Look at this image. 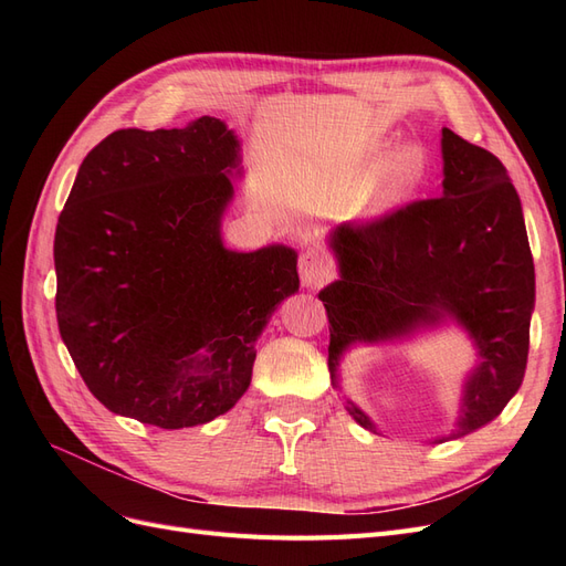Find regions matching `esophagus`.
Listing matches in <instances>:
<instances>
[{"label": "esophagus", "mask_w": 566, "mask_h": 566, "mask_svg": "<svg viewBox=\"0 0 566 566\" xmlns=\"http://www.w3.org/2000/svg\"><path fill=\"white\" fill-rule=\"evenodd\" d=\"M297 271H300V281L306 287H318L323 283H328L333 276V266L328 262V256L318 250H304L297 260Z\"/></svg>", "instance_id": "esophagus-1"}]
</instances>
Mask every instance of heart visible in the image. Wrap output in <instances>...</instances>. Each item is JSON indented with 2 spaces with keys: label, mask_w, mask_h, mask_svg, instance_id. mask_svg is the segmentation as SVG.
<instances>
[{
  "label": "heart",
  "mask_w": 566,
  "mask_h": 566,
  "mask_svg": "<svg viewBox=\"0 0 566 566\" xmlns=\"http://www.w3.org/2000/svg\"><path fill=\"white\" fill-rule=\"evenodd\" d=\"M427 175V156L418 146H406L378 169L368 188L358 212H382L391 205L408 198L422 184Z\"/></svg>",
  "instance_id": "heart-1"
}]
</instances>
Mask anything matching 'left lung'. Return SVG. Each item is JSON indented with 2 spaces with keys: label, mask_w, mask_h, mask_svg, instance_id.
I'll return each instance as SVG.
<instances>
[{
  "label": "left lung",
  "mask_w": 566,
  "mask_h": 566,
  "mask_svg": "<svg viewBox=\"0 0 566 566\" xmlns=\"http://www.w3.org/2000/svg\"><path fill=\"white\" fill-rule=\"evenodd\" d=\"M441 134L443 196L337 227L331 245L342 279L318 297L331 323L333 380L352 342L399 337L443 316L465 325L479 366L465 385L458 430L447 437L455 439L491 422L524 380L536 276L505 165L447 127ZM347 408L373 430L366 413Z\"/></svg>",
  "instance_id": "obj_1"
}]
</instances>
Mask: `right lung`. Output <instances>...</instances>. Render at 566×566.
Returning a JSON list of instances; mask_svg holds the SVG:
<instances>
[{
    "mask_svg": "<svg viewBox=\"0 0 566 566\" xmlns=\"http://www.w3.org/2000/svg\"><path fill=\"white\" fill-rule=\"evenodd\" d=\"M238 142L217 117L117 129L82 160L54 238L56 318L113 413L181 430L250 387L254 342L300 287L297 254L231 252L219 224Z\"/></svg>",
    "mask_w": 566,
    "mask_h": 566,
    "instance_id": "add662e5",
    "label": "right lung"
}]
</instances>
